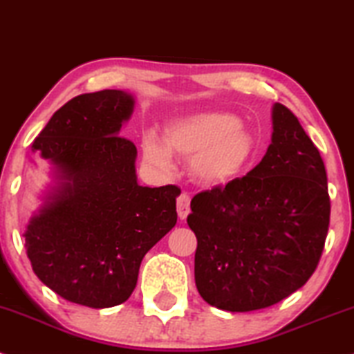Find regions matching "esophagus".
<instances>
[{"instance_id":"obj_1","label":"esophagus","mask_w":354,"mask_h":354,"mask_svg":"<svg viewBox=\"0 0 354 354\" xmlns=\"http://www.w3.org/2000/svg\"><path fill=\"white\" fill-rule=\"evenodd\" d=\"M189 203H191V199H189L188 194H180V196H178L176 207H178V216H180V219L188 218V214L191 212Z\"/></svg>"}]
</instances>
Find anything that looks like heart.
Wrapping results in <instances>:
<instances>
[{
  "label": "heart",
  "instance_id": "heart-1",
  "mask_svg": "<svg viewBox=\"0 0 354 354\" xmlns=\"http://www.w3.org/2000/svg\"><path fill=\"white\" fill-rule=\"evenodd\" d=\"M163 146L148 140L145 158L168 169L169 156L191 161V173L209 186L231 181L252 151V138L239 120L225 112H199L178 118L166 127ZM167 151L165 152L164 150Z\"/></svg>",
  "mask_w": 354,
  "mask_h": 354
}]
</instances>
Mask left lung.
<instances>
[{"label": "left lung", "instance_id": "left-lung-1", "mask_svg": "<svg viewBox=\"0 0 354 354\" xmlns=\"http://www.w3.org/2000/svg\"><path fill=\"white\" fill-rule=\"evenodd\" d=\"M272 118L261 163L191 201L196 287L227 312L287 299L308 282L325 249L331 209L325 163L285 105L275 104Z\"/></svg>", "mask_w": 354, "mask_h": 354}]
</instances>
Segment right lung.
Masks as SVG:
<instances>
[{
	"label": "right lung",
	"instance_id": "right-lung-1",
	"mask_svg": "<svg viewBox=\"0 0 354 354\" xmlns=\"http://www.w3.org/2000/svg\"><path fill=\"white\" fill-rule=\"evenodd\" d=\"M131 112L127 92L82 93L31 145L66 181L29 223L26 254L42 283L91 308L129 300L145 254L178 219V186L136 183V147L118 135Z\"/></svg>",
	"mask_w": 354,
	"mask_h": 354
}]
</instances>
